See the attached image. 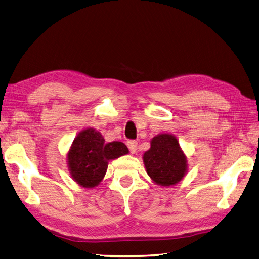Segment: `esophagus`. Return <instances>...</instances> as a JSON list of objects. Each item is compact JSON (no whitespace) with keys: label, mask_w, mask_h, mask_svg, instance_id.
Wrapping results in <instances>:
<instances>
[{"label":"esophagus","mask_w":259,"mask_h":259,"mask_svg":"<svg viewBox=\"0 0 259 259\" xmlns=\"http://www.w3.org/2000/svg\"><path fill=\"white\" fill-rule=\"evenodd\" d=\"M127 145H128V148H129L131 153L135 154L137 152V149H138V142L137 141H128Z\"/></svg>","instance_id":"obj_1"}]
</instances>
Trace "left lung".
I'll use <instances>...</instances> for the list:
<instances>
[{
    "instance_id": "left-lung-1",
    "label": "left lung",
    "mask_w": 259,
    "mask_h": 259,
    "mask_svg": "<svg viewBox=\"0 0 259 259\" xmlns=\"http://www.w3.org/2000/svg\"><path fill=\"white\" fill-rule=\"evenodd\" d=\"M150 143V149L143 154V163L152 182L162 187L180 183L187 174L188 164L177 138L164 132L152 138Z\"/></svg>"
}]
</instances>
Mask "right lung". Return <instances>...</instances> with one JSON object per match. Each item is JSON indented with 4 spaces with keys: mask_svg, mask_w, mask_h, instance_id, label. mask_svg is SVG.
Segmentation results:
<instances>
[{
    "mask_svg": "<svg viewBox=\"0 0 259 259\" xmlns=\"http://www.w3.org/2000/svg\"><path fill=\"white\" fill-rule=\"evenodd\" d=\"M128 153L122 142L106 143L101 132L88 128L73 140L66 162L73 181L84 188H94L103 181L108 162Z\"/></svg>",
    "mask_w": 259,
    "mask_h": 259,
    "instance_id": "right-lung-1",
    "label": "right lung"
}]
</instances>
